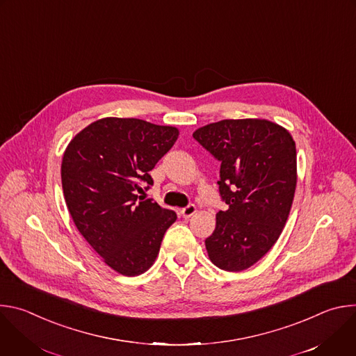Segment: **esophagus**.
<instances>
[{
    "label": "esophagus",
    "mask_w": 356,
    "mask_h": 356,
    "mask_svg": "<svg viewBox=\"0 0 356 356\" xmlns=\"http://www.w3.org/2000/svg\"><path fill=\"white\" fill-rule=\"evenodd\" d=\"M195 211H197V209H195V206L194 204H190V206H187V207H184V209H181V211H180V214H181V217L183 218H190V217H193L194 214H195Z\"/></svg>",
    "instance_id": "34e87169"
}]
</instances>
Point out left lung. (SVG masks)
I'll use <instances>...</instances> for the list:
<instances>
[{"mask_svg":"<svg viewBox=\"0 0 356 356\" xmlns=\"http://www.w3.org/2000/svg\"><path fill=\"white\" fill-rule=\"evenodd\" d=\"M193 138L220 161L217 213L206 239L211 262L241 272L264 258L287 221L297 183L296 143L283 127L266 120H222Z\"/></svg>","mask_w":356,"mask_h":356,"instance_id":"obj_1","label":"left lung"}]
</instances>
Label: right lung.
I'll use <instances>...</instances> for the list:
<instances>
[{"instance_id":"right-lung-1","label":"right lung","mask_w":356,"mask_h":356,"mask_svg":"<svg viewBox=\"0 0 356 356\" xmlns=\"http://www.w3.org/2000/svg\"><path fill=\"white\" fill-rule=\"evenodd\" d=\"M179 136L175 127L136 118H103L79 132L65 150L62 187L84 239L115 272L136 276L154 265L172 210L138 193Z\"/></svg>"}]
</instances>
